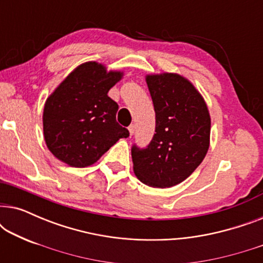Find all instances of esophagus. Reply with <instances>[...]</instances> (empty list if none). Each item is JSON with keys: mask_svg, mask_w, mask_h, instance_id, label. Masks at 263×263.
<instances>
[{"mask_svg": "<svg viewBox=\"0 0 263 263\" xmlns=\"http://www.w3.org/2000/svg\"><path fill=\"white\" fill-rule=\"evenodd\" d=\"M128 130H129V133H130V135H133V134H134V132H135V125H134V124L129 125Z\"/></svg>", "mask_w": 263, "mask_h": 263, "instance_id": "34e87169", "label": "esophagus"}]
</instances>
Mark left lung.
<instances>
[{
  "mask_svg": "<svg viewBox=\"0 0 263 263\" xmlns=\"http://www.w3.org/2000/svg\"><path fill=\"white\" fill-rule=\"evenodd\" d=\"M156 111V134L146 147H132L134 172L153 188L184 181L210 147L211 117L196 88L178 74L146 78Z\"/></svg>",
  "mask_w": 263,
  "mask_h": 263,
  "instance_id": "8db88e82",
  "label": "left lung"
}]
</instances>
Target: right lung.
Listing matches in <instances>:
<instances>
[{
    "instance_id": "obj_1",
    "label": "right lung",
    "mask_w": 263,
    "mask_h": 263,
    "mask_svg": "<svg viewBox=\"0 0 263 263\" xmlns=\"http://www.w3.org/2000/svg\"><path fill=\"white\" fill-rule=\"evenodd\" d=\"M122 78L97 62L79 66L49 97L43 114L46 146L73 167L95 164L129 132L117 123L118 104L107 96Z\"/></svg>"
}]
</instances>
